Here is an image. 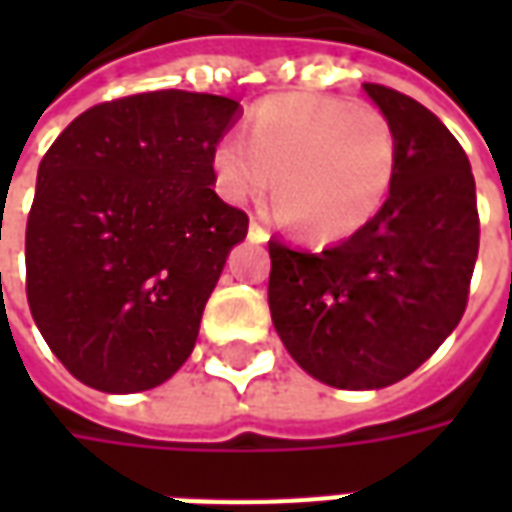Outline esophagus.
<instances>
[{
	"mask_svg": "<svg viewBox=\"0 0 512 512\" xmlns=\"http://www.w3.org/2000/svg\"><path fill=\"white\" fill-rule=\"evenodd\" d=\"M249 241H255V244H263V241H268V230L263 227L260 222H249Z\"/></svg>",
	"mask_w": 512,
	"mask_h": 512,
	"instance_id": "34e87169",
	"label": "esophagus"
}]
</instances>
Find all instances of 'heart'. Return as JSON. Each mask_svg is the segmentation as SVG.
<instances>
[{
  "instance_id": "heart-1",
  "label": "heart",
  "mask_w": 512,
  "mask_h": 512,
  "mask_svg": "<svg viewBox=\"0 0 512 512\" xmlns=\"http://www.w3.org/2000/svg\"><path fill=\"white\" fill-rule=\"evenodd\" d=\"M244 136L213 145L216 186L230 202L263 197L277 175L279 213L318 241L359 233L384 208L397 136L376 106L321 93L263 98Z\"/></svg>"
}]
</instances>
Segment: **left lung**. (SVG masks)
Masks as SVG:
<instances>
[{
	"label": "left lung",
	"instance_id": "obj_1",
	"mask_svg": "<svg viewBox=\"0 0 512 512\" xmlns=\"http://www.w3.org/2000/svg\"><path fill=\"white\" fill-rule=\"evenodd\" d=\"M392 123L397 167L384 208L323 252L268 241V307L296 365L337 389L411 376L461 321L480 216L469 158L430 109L365 84Z\"/></svg>",
	"mask_w": 512,
	"mask_h": 512
}]
</instances>
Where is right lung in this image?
<instances>
[{"label":"right lung","instance_id":"1","mask_svg":"<svg viewBox=\"0 0 512 512\" xmlns=\"http://www.w3.org/2000/svg\"><path fill=\"white\" fill-rule=\"evenodd\" d=\"M238 112L224 95H128L76 117L40 161L27 301L82 384L153 389L194 351L205 301L249 227L213 191V145Z\"/></svg>","mask_w":512,"mask_h":512}]
</instances>
